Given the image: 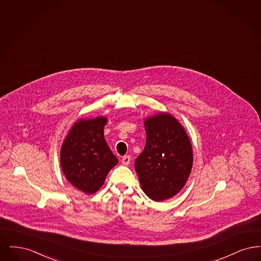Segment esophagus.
Here are the masks:
<instances>
[{"mask_svg": "<svg viewBox=\"0 0 261 261\" xmlns=\"http://www.w3.org/2000/svg\"><path fill=\"white\" fill-rule=\"evenodd\" d=\"M130 162H131V156L130 155H125V156L122 158V160H121L122 164H124V165H128Z\"/></svg>", "mask_w": 261, "mask_h": 261, "instance_id": "34e87169", "label": "esophagus"}]
</instances>
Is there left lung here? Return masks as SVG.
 <instances>
[{"instance_id": "obj_1", "label": "left lung", "mask_w": 261, "mask_h": 261, "mask_svg": "<svg viewBox=\"0 0 261 261\" xmlns=\"http://www.w3.org/2000/svg\"><path fill=\"white\" fill-rule=\"evenodd\" d=\"M144 125L147 141L135 169L144 193L162 201L185 186L193 167V148L183 125L168 112L147 117Z\"/></svg>"}]
</instances>
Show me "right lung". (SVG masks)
I'll return each mask as SVG.
<instances>
[{
	"instance_id": "obj_1",
	"label": "right lung",
	"mask_w": 261,
	"mask_h": 261,
	"mask_svg": "<svg viewBox=\"0 0 261 261\" xmlns=\"http://www.w3.org/2000/svg\"><path fill=\"white\" fill-rule=\"evenodd\" d=\"M106 116L77 120L62 142L61 166L67 181L90 195L98 192L118 160L109 148L103 127Z\"/></svg>"
}]
</instances>
